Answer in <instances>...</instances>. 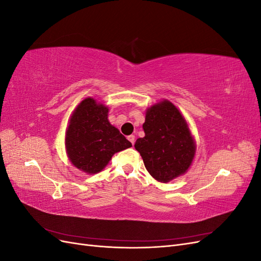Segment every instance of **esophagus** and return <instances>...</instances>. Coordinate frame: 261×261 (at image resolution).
<instances>
[{
    "label": "esophagus",
    "instance_id": "obj_1",
    "mask_svg": "<svg viewBox=\"0 0 261 261\" xmlns=\"http://www.w3.org/2000/svg\"><path fill=\"white\" fill-rule=\"evenodd\" d=\"M127 139L130 141L132 145L134 146V144H135V136H134V135H130V136H128V137H127Z\"/></svg>",
    "mask_w": 261,
    "mask_h": 261
}]
</instances>
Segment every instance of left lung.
Listing matches in <instances>:
<instances>
[{"instance_id":"1","label":"left lung","mask_w":261,"mask_h":261,"mask_svg":"<svg viewBox=\"0 0 261 261\" xmlns=\"http://www.w3.org/2000/svg\"><path fill=\"white\" fill-rule=\"evenodd\" d=\"M145 137L138 138L135 149L154 179L168 183L191 168L196 154V141L187 121L171 101L164 99L146 110L143 124Z\"/></svg>"}]
</instances>
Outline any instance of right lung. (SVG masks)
<instances>
[{
	"instance_id": "right-lung-1",
	"label": "right lung",
	"mask_w": 261,
	"mask_h": 261,
	"mask_svg": "<svg viewBox=\"0 0 261 261\" xmlns=\"http://www.w3.org/2000/svg\"><path fill=\"white\" fill-rule=\"evenodd\" d=\"M109 108L92 97L84 99L70 115L65 150L75 168L87 174L103 170L114 153L132 144L109 122Z\"/></svg>"
}]
</instances>
